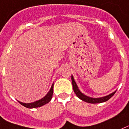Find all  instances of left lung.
Instances as JSON below:
<instances>
[{"label": "left lung", "instance_id": "obj_1", "mask_svg": "<svg viewBox=\"0 0 129 129\" xmlns=\"http://www.w3.org/2000/svg\"><path fill=\"white\" fill-rule=\"evenodd\" d=\"M71 80H72V84H73V88L74 92L75 93L76 95L78 97V98L81 99L83 101L86 102V103H92V104H96V103H103V102H106V101H108V99L111 98L113 95H114L116 91H114L112 93L109 94L108 95L105 96L103 97H99V98H92V97H88V96L86 95L84 93L81 92L79 90L78 86H77V84H76L75 81L74 80V78L73 75L71 76Z\"/></svg>", "mask_w": 129, "mask_h": 129}]
</instances>
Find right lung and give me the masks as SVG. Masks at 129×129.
<instances>
[{
  "mask_svg": "<svg viewBox=\"0 0 129 129\" xmlns=\"http://www.w3.org/2000/svg\"><path fill=\"white\" fill-rule=\"evenodd\" d=\"M53 88H54V84H52V86H51V89H50V91L48 92V93L44 97L41 99L40 100L36 101L31 103H24L20 102L19 101H18V102H19L21 105H23V106H24V107H26V108H38V107L42 106H43V105H45V104L49 103L50 101L51 100V99H52V94H53Z\"/></svg>",
  "mask_w": 129,
  "mask_h": 129,
  "instance_id": "right-lung-1",
  "label": "right lung"
}]
</instances>
